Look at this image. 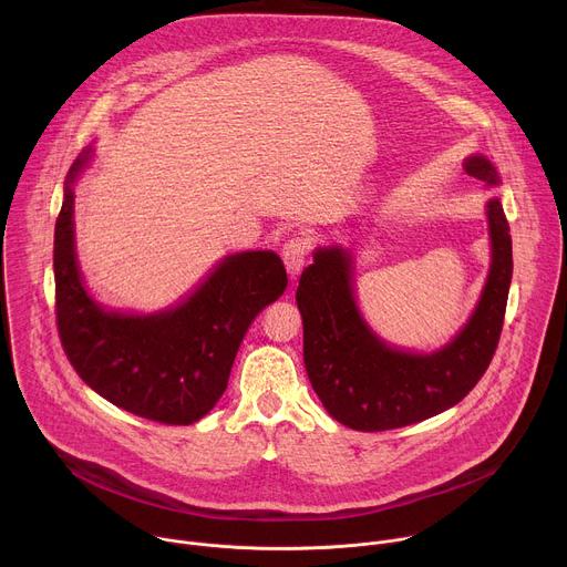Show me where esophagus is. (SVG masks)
I'll list each match as a JSON object with an SVG mask.
<instances>
[{
    "instance_id": "34e87169",
    "label": "esophagus",
    "mask_w": 567,
    "mask_h": 567,
    "mask_svg": "<svg viewBox=\"0 0 567 567\" xmlns=\"http://www.w3.org/2000/svg\"><path fill=\"white\" fill-rule=\"evenodd\" d=\"M307 256H309V241L300 235L289 237L280 249V258H282L291 278H296L302 271V267L307 262Z\"/></svg>"
}]
</instances>
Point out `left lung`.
<instances>
[{
  "label": "left lung",
  "mask_w": 567,
  "mask_h": 567,
  "mask_svg": "<svg viewBox=\"0 0 567 567\" xmlns=\"http://www.w3.org/2000/svg\"><path fill=\"white\" fill-rule=\"evenodd\" d=\"M466 173L498 184L484 156ZM494 260L480 305L460 337L435 354H406L381 343L359 316L350 254L318 249L296 289L302 313V359L326 411L348 429L377 433L429 420L462 401L487 372L505 322L512 282V235L498 199L487 204Z\"/></svg>",
  "instance_id": "1"
}]
</instances>
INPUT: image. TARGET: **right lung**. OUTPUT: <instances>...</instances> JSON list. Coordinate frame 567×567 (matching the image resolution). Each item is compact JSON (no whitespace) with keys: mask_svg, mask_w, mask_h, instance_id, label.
Wrapping results in <instances>:
<instances>
[{"mask_svg":"<svg viewBox=\"0 0 567 567\" xmlns=\"http://www.w3.org/2000/svg\"><path fill=\"white\" fill-rule=\"evenodd\" d=\"M55 219V322L62 350L92 390L114 406L166 426L202 420L226 390L241 339L256 316L287 289L282 260L271 251L226 258L177 309L156 316H121L101 309L85 291L73 256L75 175Z\"/></svg>","mask_w":567,"mask_h":567,"instance_id":"add662e5","label":"right lung"}]
</instances>
